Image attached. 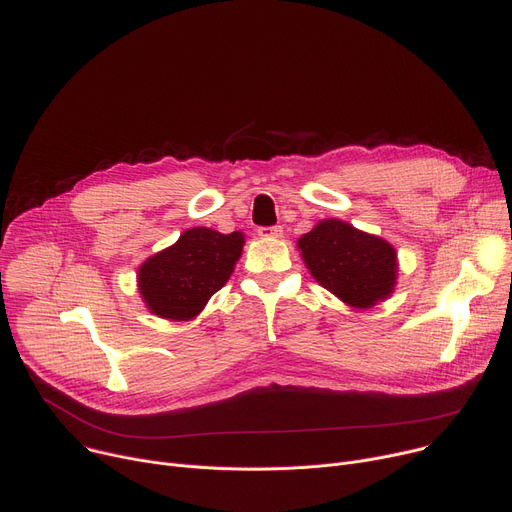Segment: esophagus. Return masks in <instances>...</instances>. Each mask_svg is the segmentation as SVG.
I'll list each match as a JSON object with an SVG mask.
<instances>
[{
    "instance_id": "1",
    "label": "esophagus",
    "mask_w": 512,
    "mask_h": 512,
    "mask_svg": "<svg viewBox=\"0 0 512 512\" xmlns=\"http://www.w3.org/2000/svg\"><path fill=\"white\" fill-rule=\"evenodd\" d=\"M260 237H283V227L273 225V227H258Z\"/></svg>"
}]
</instances>
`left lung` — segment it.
Wrapping results in <instances>:
<instances>
[{
  "label": "left lung",
  "instance_id": "obj_1",
  "mask_svg": "<svg viewBox=\"0 0 512 512\" xmlns=\"http://www.w3.org/2000/svg\"><path fill=\"white\" fill-rule=\"evenodd\" d=\"M312 277L353 308H370L397 281V254L384 239L343 221H322L297 242Z\"/></svg>",
  "mask_w": 512,
  "mask_h": 512
}]
</instances>
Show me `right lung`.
I'll list each match as a JSON object with an SVG mask.
<instances>
[{
	"label": "right lung",
	"instance_id": "add662e5",
	"mask_svg": "<svg viewBox=\"0 0 512 512\" xmlns=\"http://www.w3.org/2000/svg\"><path fill=\"white\" fill-rule=\"evenodd\" d=\"M244 235L194 227L177 244L148 258L138 270V287L150 312L190 320L231 277Z\"/></svg>",
	"mask_w": 512,
	"mask_h": 512
}]
</instances>
